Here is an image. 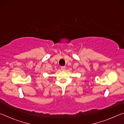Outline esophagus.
<instances>
[{"mask_svg": "<svg viewBox=\"0 0 124 124\" xmlns=\"http://www.w3.org/2000/svg\"><path fill=\"white\" fill-rule=\"evenodd\" d=\"M66 67L65 66H62V67H61V70H62V71H64L65 70H66Z\"/></svg>", "mask_w": 124, "mask_h": 124, "instance_id": "34e87169", "label": "esophagus"}]
</instances>
